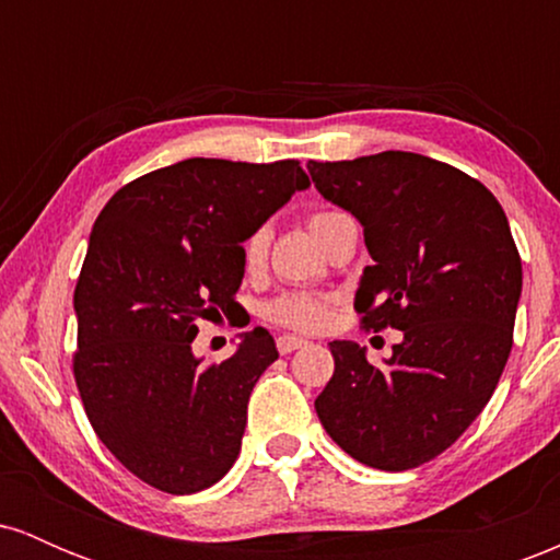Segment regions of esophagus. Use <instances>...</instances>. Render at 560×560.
Wrapping results in <instances>:
<instances>
[{"instance_id":"1","label":"esophagus","mask_w":560,"mask_h":560,"mask_svg":"<svg viewBox=\"0 0 560 560\" xmlns=\"http://www.w3.org/2000/svg\"><path fill=\"white\" fill-rule=\"evenodd\" d=\"M307 342L302 337H292V334H281L279 339H276V350L281 352V355H289V352L300 350V347H305Z\"/></svg>"}]
</instances>
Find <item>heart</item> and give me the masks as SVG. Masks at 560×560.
I'll list each match as a JSON object with an SVG mask.
<instances>
[{"mask_svg":"<svg viewBox=\"0 0 560 560\" xmlns=\"http://www.w3.org/2000/svg\"><path fill=\"white\" fill-rule=\"evenodd\" d=\"M345 213L339 210H316V213L307 215V229L316 236L318 242H324V236L329 234L334 223L345 221ZM268 247V231L255 229L253 234L247 236L242 244V258L247 268H258L262 255H266ZM266 318L273 320V324L287 326V329L298 331H318L324 329L326 320H329L331 313V298L326 294H313V292H287L281 298L271 300L266 305Z\"/></svg>","mask_w":560,"mask_h":560,"instance_id":"heart-1","label":"heart"}]
</instances>
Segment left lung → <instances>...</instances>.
<instances>
[{"instance_id":"left-lung-1","label":"left lung","mask_w":560,"mask_h":560,"mask_svg":"<svg viewBox=\"0 0 560 560\" xmlns=\"http://www.w3.org/2000/svg\"><path fill=\"white\" fill-rule=\"evenodd\" d=\"M307 171L363 223L374 266L355 292L361 326L402 331L384 369L331 342L316 413L347 455L408 471L445 453L498 387L522 298L516 242L492 191L440 160L389 150Z\"/></svg>"}]
</instances>
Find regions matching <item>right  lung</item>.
Returning a JSON list of instances; mask_svg holds the SVG:
<instances>
[{"mask_svg": "<svg viewBox=\"0 0 560 560\" xmlns=\"http://www.w3.org/2000/svg\"><path fill=\"white\" fill-rule=\"evenodd\" d=\"M305 186L300 160L189 158L133 178L96 218L73 294L75 387L96 436L155 490H205L240 455L273 337L247 331L210 365L191 342L197 320L236 305L242 242Z\"/></svg>", "mask_w": 560, "mask_h": 560, "instance_id": "add662e5", "label": "right lung"}]
</instances>
